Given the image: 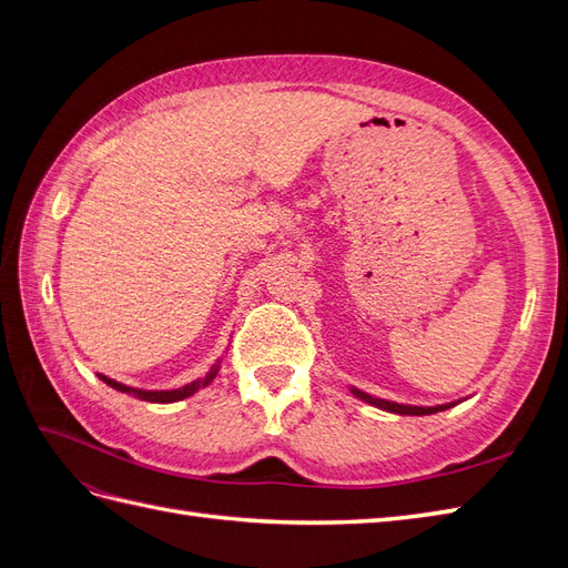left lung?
Listing matches in <instances>:
<instances>
[{
	"label": "left lung",
	"mask_w": 568,
	"mask_h": 568,
	"mask_svg": "<svg viewBox=\"0 0 568 568\" xmlns=\"http://www.w3.org/2000/svg\"><path fill=\"white\" fill-rule=\"evenodd\" d=\"M351 393L355 395V398L365 400L374 407H379L384 412H393V415H407V417H424V415H436V412H443L448 409L453 405H457L459 400L455 403H445V405H434V407H419V405H403V403H393V400H384V398H374V395L369 393H363L359 388H351Z\"/></svg>",
	"instance_id": "obj_1"
}]
</instances>
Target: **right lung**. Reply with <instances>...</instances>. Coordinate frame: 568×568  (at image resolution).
<instances>
[{
  "mask_svg": "<svg viewBox=\"0 0 568 568\" xmlns=\"http://www.w3.org/2000/svg\"><path fill=\"white\" fill-rule=\"evenodd\" d=\"M217 372H220V359L211 367L209 374L201 376V379H196V382H192V384H186V386H182V388H173V390H144V388H132V386H125V384H120V382H115V379H109L106 374H99V379L104 382V384H109L111 388L120 390V393L134 395V398L146 400V403H178V400H184V398H189V395H194L196 390L209 386V384L215 379V376H217Z\"/></svg>",
  "mask_w": 568,
  "mask_h": 568,
  "instance_id": "1",
  "label": "right lung"
}]
</instances>
